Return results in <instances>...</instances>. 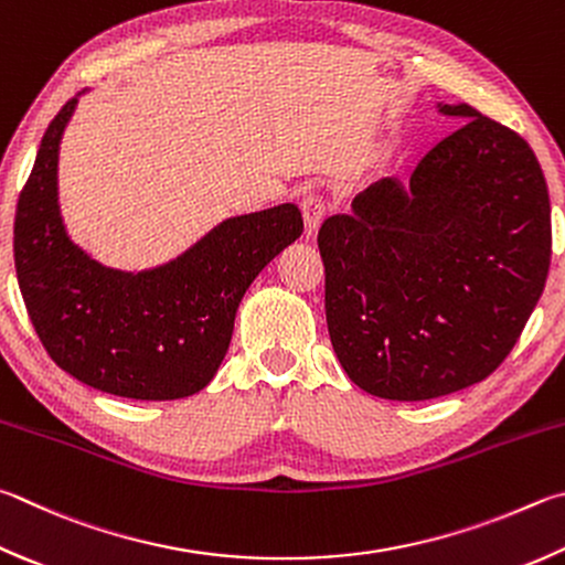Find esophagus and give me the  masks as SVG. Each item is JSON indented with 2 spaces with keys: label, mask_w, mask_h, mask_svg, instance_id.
Returning <instances> with one entry per match:
<instances>
[{
  "label": "esophagus",
  "mask_w": 565,
  "mask_h": 565,
  "mask_svg": "<svg viewBox=\"0 0 565 565\" xmlns=\"http://www.w3.org/2000/svg\"><path fill=\"white\" fill-rule=\"evenodd\" d=\"M301 212H303V224H306V232H316L318 224L323 222L326 212H328V200L323 198V194L318 192H309L303 194L301 200Z\"/></svg>",
  "instance_id": "obj_1"
}]
</instances>
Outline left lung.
Returning <instances> with one entry per match:
<instances>
[{"mask_svg": "<svg viewBox=\"0 0 565 565\" xmlns=\"http://www.w3.org/2000/svg\"><path fill=\"white\" fill-rule=\"evenodd\" d=\"M407 188L377 180L318 230L326 321L348 377L429 399L504 363L551 264L548 188L529 142L467 104Z\"/></svg>", "mask_w": 565, "mask_h": 565, "instance_id": "8db88e82", "label": "left lung"}]
</instances>
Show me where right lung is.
I'll return each mask as SVG.
<instances>
[{"mask_svg":"<svg viewBox=\"0 0 565 565\" xmlns=\"http://www.w3.org/2000/svg\"><path fill=\"white\" fill-rule=\"evenodd\" d=\"M76 98L49 122L14 214L26 313L61 371L110 395L178 399L207 385L227 353L249 284L303 230L296 204L222 222L162 269L120 274L68 242L56 204L58 142Z\"/></svg>","mask_w":565,"mask_h":565,"instance_id":"add662e5","label":"right lung"}]
</instances>
